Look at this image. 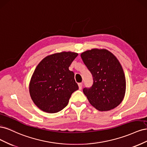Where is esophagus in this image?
Listing matches in <instances>:
<instances>
[{
	"label": "esophagus",
	"mask_w": 147,
	"mask_h": 147,
	"mask_svg": "<svg viewBox=\"0 0 147 147\" xmlns=\"http://www.w3.org/2000/svg\"><path fill=\"white\" fill-rule=\"evenodd\" d=\"M78 84L79 90H82V86H83V83H79Z\"/></svg>",
	"instance_id": "obj_1"
}]
</instances>
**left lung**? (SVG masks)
Masks as SVG:
<instances>
[{
	"mask_svg": "<svg viewBox=\"0 0 147 147\" xmlns=\"http://www.w3.org/2000/svg\"><path fill=\"white\" fill-rule=\"evenodd\" d=\"M81 57L93 78L92 86L83 90L89 102L101 112L117 107L126 91L125 75L117 57L104 49L86 51Z\"/></svg>",
	"mask_w": 147,
	"mask_h": 147,
	"instance_id": "left-lung-1",
	"label": "left lung"
}]
</instances>
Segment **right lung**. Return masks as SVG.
I'll list each match as a JSON object with an SVG mask.
<instances>
[{
	"label": "right lung",
	"instance_id": "1",
	"mask_svg": "<svg viewBox=\"0 0 147 147\" xmlns=\"http://www.w3.org/2000/svg\"><path fill=\"white\" fill-rule=\"evenodd\" d=\"M78 53L61 52L45 57L35 68L29 92L34 103L43 112L54 113L67 105L72 93L78 90L69 66Z\"/></svg>",
	"mask_w": 147,
	"mask_h": 147
}]
</instances>
